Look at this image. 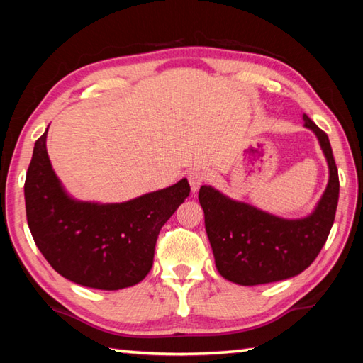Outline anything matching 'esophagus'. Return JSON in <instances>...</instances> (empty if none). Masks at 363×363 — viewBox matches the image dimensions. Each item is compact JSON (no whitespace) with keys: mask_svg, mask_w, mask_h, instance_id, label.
<instances>
[{"mask_svg":"<svg viewBox=\"0 0 363 363\" xmlns=\"http://www.w3.org/2000/svg\"><path fill=\"white\" fill-rule=\"evenodd\" d=\"M208 174L205 173L203 169H195V171H190L189 173V182H190V187H192V192H196L201 187V184L206 181Z\"/></svg>","mask_w":363,"mask_h":363,"instance_id":"1","label":"esophagus"}]
</instances>
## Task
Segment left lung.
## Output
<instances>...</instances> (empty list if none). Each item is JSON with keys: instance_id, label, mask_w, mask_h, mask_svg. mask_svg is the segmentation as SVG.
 <instances>
[{"instance_id": "left-lung-1", "label": "left lung", "mask_w": 363, "mask_h": 363, "mask_svg": "<svg viewBox=\"0 0 363 363\" xmlns=\"http://www.w3.org/2000/svg\"><path fill=\"white\" fill-rule=\"evenodd\" d=\"M304 126L315 134L327 158L328 184L311 214L286 219L201 186L200 205L218 272L237 285L253 286L291 279L311 266L333 225L340 179L328 136L306 113Z\"/></svg>"}]
</instances>
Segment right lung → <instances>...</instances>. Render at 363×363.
<instances>
[{
    "label": "right lung",
    "instance_id": "1",
    "mask_svg": "<svg viewBox=\"0 0 363 363\" xmlns=\"http://www.w3.org/2000/svg\"><path fill=\"white\" fill-rule=\"evenodd\" d=\"M46 138L48 130L35 143L23 187L36 247L73 284L108 291L139 284L160 230L190 194L187 179L121 203L77 200L54 173Z\"/></svg>",
    "mask_w": 363,
    "mask_h": 363
}]
</instances>
